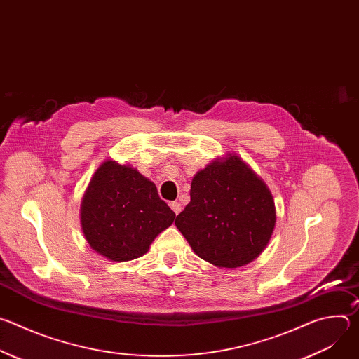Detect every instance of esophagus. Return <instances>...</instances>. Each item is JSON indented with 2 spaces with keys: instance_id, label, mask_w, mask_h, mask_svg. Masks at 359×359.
<instances>
[{
  "instance_id": "1",
  "label": "esophagus",
  "mask_w": 359,
  "mask_h": 359,
  "mask_svg": "<svg viewBox=\"0 0 359 359\" xmlns=\"http://www.w3.org/2000/svg\"><path fill=\"white\" fill-rule=\"evenodd\" d=\"M169 206H170V209H172L176 215H179V213L182 212V204H180L179 201H170Z\"/></svg>"
}]
</instances>
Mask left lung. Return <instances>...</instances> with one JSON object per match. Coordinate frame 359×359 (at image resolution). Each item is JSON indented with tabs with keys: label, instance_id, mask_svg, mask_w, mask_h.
<instances>
[{
	"label": "left lung",
	"instance_id": "1",
	"mask_svg": "<svg viewBox=\"0 0 359 359\" xmlns=\"http://www.w3.org/2000/svg\"><path fill=\"white\" fill-rule=\"evenodd\" d=\"M175 224L200 259L236 269L257 259L269 244L276 208L264 182L229 155L193 177L190 203Z\"/></svg>",
	"mask_w": 359,
	"mask_h": 359
}]
</instances>
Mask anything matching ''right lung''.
<instances>
[{
	"instance_id": "add662e5",
	"label": "right lung",
	"mask_w": 359,
	"mask_h": 359,
	"mask_svg": "<svg viewBox=\"0 0 359 359\" xmlns=\"http://www.w3.org/2000/svg\"><path fill=\"white\" fill-rule=\"evenodd\" d=\"M175 217L155 184L114 161L99 166L82 198L85 238L112 262L135 260L147 252L151 241Z\"/></svg>"
}]
</instances>
